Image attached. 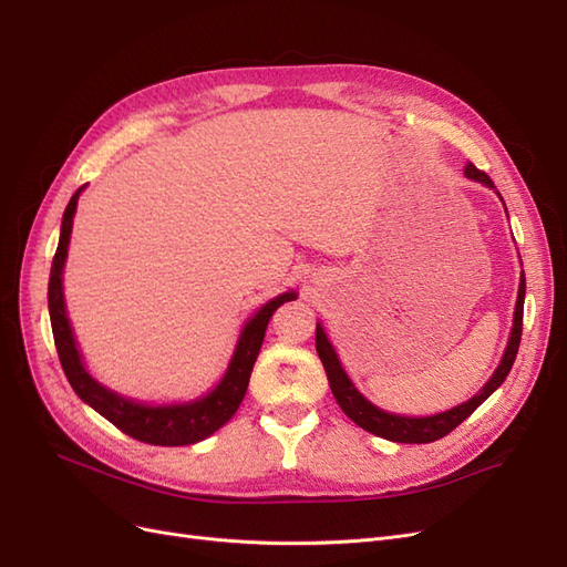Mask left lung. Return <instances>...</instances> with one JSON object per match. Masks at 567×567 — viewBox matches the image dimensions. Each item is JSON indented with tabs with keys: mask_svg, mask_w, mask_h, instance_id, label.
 Here are the masks:
<instances>
[{
	"mask_svg": "<svg viewBox=\"0 0 567 567\" xmlns=\"http://www.w3.org/2000/svg\"><path fill=\"white\" fill-rule=\"evenodd\" d=\"M466 177L475 179V182H483L485 186H492V179L483 173V169H477L473 163L466 165ZM523 300H525V277H520V288H518V302H516V315H513V331L508 338V346L504 352V359L499 369L494 371L492 379L487 381V385L480 390V394L471 398L466 404H458L450 411H442V414L435 416H423V419H409V416H398V414H388V411L373 406L371 402H367L362 394L357 392V388L352 385V381L348 379V373L342 371L340 362H338V354L333 350V346L326 338L323 329L317 323V354L323 364L326 375H329V385L336 402L340 404V409L346 411V414L359 425L364 427V431L392 440V442H406V444H425V442H435L444 435H450L458 423L466 421L473 411L483 404L489 394L499 388L506 375L516 362V354L520 348V336H523Z\"/></svg>",
	"mask_w": 567,
	"mask_h": 567,
	"instance_id": "1",
	"label": "left lung"
}]
</instances>
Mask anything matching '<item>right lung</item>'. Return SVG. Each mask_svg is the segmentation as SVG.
<instances>
[{
	"mask_svg": "<svg viewBox=\"0 0 567 567\" xmlns=\"http://www.w3.org/2000/svg\"><path fill=\"white\" fill-rule=\"evenodd\" d=\"M82 188L84 186H80L73 194L71 203H68V208L63 213L61 238H59L54 262H51L49 293H47L51 331H54L56 352H59L65 379L73 385V390L78 392V398L82 402H87L94 411H99L101 416L109 419L115 427H120V431L134 440L146 442V444H161V447H179V444H194L198 440H205L236 414V409L241 404L244 394L248 390L250 371L257 359V352L262 348L267 323L271 315L277 312L279 305L296 300V293H284L279 298L269 300L262 310L244 326L225 379H221V383L210 394H205L203 400H196L192 404L146 406V404H136L132 400L120 398V394L106 390L104 385H99L92 375L84 371L80 352L75 348L71 323H68V317H65L61 271L68 255L73 215H75Z\"/></svg>",
	"mask_w": 567,
	"mask_h": 567,
	"instance_id": "obj_1",
	"label": "right lung"
}]
</instances>
